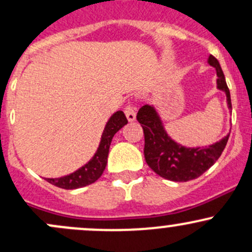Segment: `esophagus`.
Returning a JSON list of instances; mask_svg holds the SVG:
<instances>
[{"label":"esophagus","instance_id":"1","mask_svg":"<svg viewBox=\"0 0 252 252\" xmlns=\"http://www.w3.org/2000/svg\"><path fill=\"white\" fill-rule=\"evenodd\" d=\"M124 113L126 116V120L129 122H134L135 118H136V112H135V109L131 106V105H128L124 110Z\"/></svg>","mask_w":252,"mask_h":252}]
</instances>
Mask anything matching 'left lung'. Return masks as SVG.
Instances as JSON below:
<instances>
[{
  "mask_svg": "<svg viewBox=\"0 0 252 252\" xmlns=\"http://www.w3.org/2000/svg\"><path fill=\"white\" fill-rule=\"evenodd\" d=\"M208 64L217 70V88L226 94L227 107L232 110L231 94L219 61L209 55ZM145 134L146 162L157 175L173 182L197 178L215 164L226 147L229 132L215 143L204 147H187L167 134L161 117L154 105H143L136 116Z\"/></svg>",
  "mask_w": 252,
  "mask_h": 252,
  "instance_id": "8db88e82",
  "label": "left lung"
}]
</instances>
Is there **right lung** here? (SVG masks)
Returning <instances> with one entry per match:
<instances>
[{"mask_svg": "<svg viewBox=\"0 0 252 252\" xmlns=\"http://www.w3.org/2000/svg\"><path fill=\"white\" fill-rule=\"evenodd\" d=\"M126 123H128V120L123 111H116L106 122V126L101 134L100 142H99V147L92 159L70 175L60 177V178H45L46 181L55 187L67 190L79 189V188L94 183L96 179L103 175L105 167H106L107 156H109L112 137Z\"/></svg>", "mask_w": 252, "mask_h": 252, "instance_id": "right-lung-1", "label": "right lung"}]
</instances>
